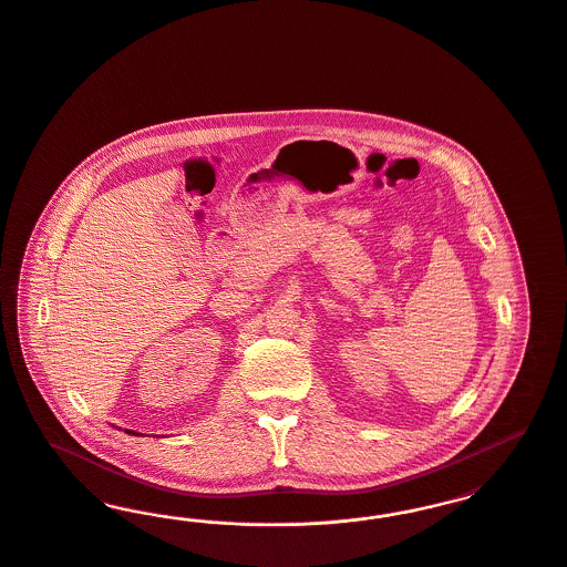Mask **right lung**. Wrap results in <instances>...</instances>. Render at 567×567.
<instances>
[{"label":"right lung","instance_id":"right-lung-1","mask_svg":"<svg viewBox=\"0 0 567 567\" xmlns=\"http://www.w3.org/2000/svg\"><path fill=\"white\" fill-rule=\"evenodd\" d=\"M133 434H135V432H133Z\"/></svg>","mask_w":567,"mask_h":567}]
</instances>
